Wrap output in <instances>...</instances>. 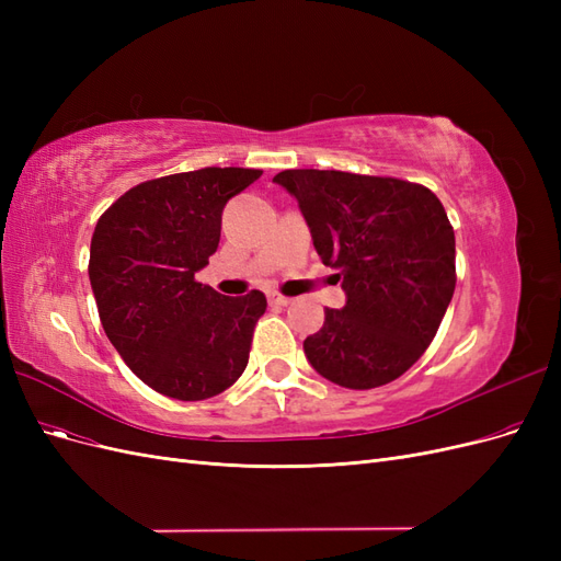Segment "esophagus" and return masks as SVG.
<instances>
[{"label": "esophagus", "mask_w": 561, "mask_h": 561, "mask_svg": "<svg viewBox=\"0 0 561 561\" xmlns=\"http://www.w3.org/2000/svg\"><path fill=\"white\" fill-rule=\"evenodd\" d=\"M268 301L276 304V307H290V304H293L290 297H283V295H278V293H271V295H268Z\"/></svg>", "instance_id": "obj_1"}]
</instances>
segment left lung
<instances>
[{"label": "left lung", "instance_id": "1", "mask_svg": "<svg viewBox=\"0 0 561 561\" xmlns=\"http://www.w3.org/2000/svg\"><path fill=\"white\" fill-rule=\"evenodd\" d=\"M344 309H325L304 353L320 377L367 390L396 381L433 342L456 287V241L439 198L396 178L283 171Z\"/></svg>", "mask_w": 561, "mask_h": 561}]
</instances>
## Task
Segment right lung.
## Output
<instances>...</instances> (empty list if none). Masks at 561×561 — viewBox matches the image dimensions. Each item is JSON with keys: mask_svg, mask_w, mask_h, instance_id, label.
I'll return each instance as SVG.
<instances>
[{"mask_svg": "<svg viewBox=\"0 0 561 561\" xmlns=\"http://www.w3.org/2000/svg\"><path fill=\"white\" fill-rule=\"evenodd\" d=\"M262 175L201 168L133 186L98 219L89 278L124 363L175 400H206L243 375L266 297H225L196 280L219 245L222 210Z\"/></svg>", "mask_w": 561, "mask_h": 561, "instance_id": "obj_1", "label": "right lung"}]
</instances>
